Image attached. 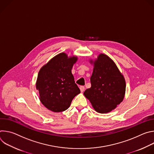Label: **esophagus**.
<instances>
[{"mask_svg":"<svg viewBox=\"0 0 154 154\" xmlns=\"http://www.w3.org/2000/svg\"><path fill=\"white\" fill-rule=\"evenodd\" d=\"M85 88L83 86H81L80 87V91H81V92H82V93L85 91Z\"/></svg>","mask_w":154,"mask_h":154,"instance_id":"1","label":"esophagus"}]
</instances>
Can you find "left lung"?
<instances>
[{"instance_id": "8db88e82", "label": "left lung", "mask_w": 154, "mask_h": 154, "mask_svg": "<svg viewBox=\"0 0 154 154\" xmlns=\"http://www.w3.org/2000/svg\"><path fill=\"white\" fill-rule=\"evenodd\" d=\"M90 61L94 65L90 78L91 86L85 90L84 96L97 112L108 113L124 99L126 87L124 77L115 62L103 54Z\"/></svg>"}]
</instances>
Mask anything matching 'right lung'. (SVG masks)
Returning a JSON list of instances; mask_svg holds the SVG:
<instances>
[{"instance_id":"obj_1","label":"right lung","mask_w":154,"mask_h":154,"mask_svg":"<svg viewBox=\"0 0 154 154\" xmlns=\"http://www.w3.org/2000/svg\"><path fill=\"white\" fill-rule=\"evenodd\" d=\"M77 61L75 56L68 57L60 53L52 58L39 71L36 83L39 100L54 112L67 109L74 97L80 93L71 70Z\"/></svg>"}]
</instances>
